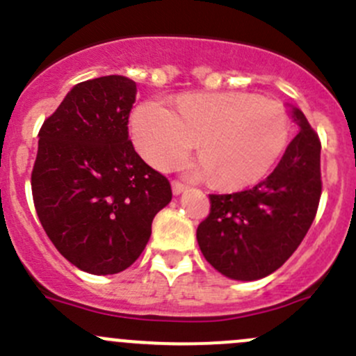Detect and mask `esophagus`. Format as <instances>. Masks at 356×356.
Here are the masks:
<instances>
[{"mask_svg":"<svg viewBox=\"0 0 356 356\" xmlns=\"http://www.w3.org/2000/svg\"><path fill=\"white\" fill-rule=\"evenodd\" d=\"M171 190H173V195H177V197H178V195H181L183 192H185L186 186L183 185V183H179V181H173V183H171Z\"/></svg>","mask_w":356,"mask_h":356,"instance_id":"34e87169","label":"esophagus"}]
</instances>
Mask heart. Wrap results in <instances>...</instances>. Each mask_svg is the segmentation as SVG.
<instances>
[{
  "label": "heart",
  "mask_w": 356,
  "mask_h": 356,
  "mask_svg": "<svg viewBox=\"0 0 356 356\" xmlns=\"http://www.w3.org/2000/svg\"><path fill=\"white\" fill-rule=\"evenodd\" d=\"M132 139L143 158L166 170L181 161L198 140L202 159L186 166L193 178L216 177L225 188L261 179L284 154L290 136L284 106L243 91L192 95L177 112L147 100L132 113Z\"/></svg>",
  "instance_id": "heart-1"
}]
</instances>
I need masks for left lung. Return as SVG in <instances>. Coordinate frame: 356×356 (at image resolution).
<instances>
[{
  "label": "left lung",
  "mask_w": 356,
  "mask_h": 356,
  "mask_svg": "<svg viewBox=\"0 0 356 356\" xmlns=\"http://www.w3.org/2000/svg\"><path fill=\"white\" fill-rule=\"evenodd\" d=\"M289 113L299 132L273 173L244 192L210 195V213L197 229L202 254L231 280H259L280 268L316 217L319 137L297 106L290 105Z\"/></svg>",
  "instance_id": "left-lung-1"
}]
</instances>
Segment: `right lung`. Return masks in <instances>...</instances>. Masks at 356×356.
Returning <instances> with one entry per match:
<instances>
[{
	"instance_id": "add662e5",
	"label": "right lung",
	"mask_w": 356,
	"mask_h": 356,
	"mask_svg": "<svg viewBox=\"0 0 356 356\" xmlns=\"http://www.w3.org/2000/svg\"><path fill=\"white\" fill-rule=\"evenodd\" d=\"M136 95L125 76L83 81L39 132L37 216L57 251L91 275L129 268L151 238L154 216L173 197L170 181L129 140Z\"/></svg>"
}]
</instances>
